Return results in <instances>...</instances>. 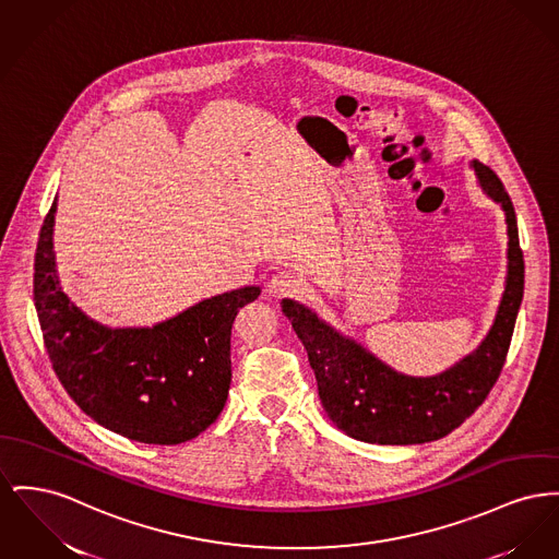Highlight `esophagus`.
I'll use <instances>...</instances> for the list:
<instances>
[{
	"mask_svg": "<svg viewBox=\"0 0 559 559\" xmlns=\"http://www.w3.org/2000/svg\"><path fill=\"white\" fill-rule=\"evenodd\" d=\"M301 278L294 270H278L267 283V292L274 297L294 296L301 292Z\"/></svg>",
	"mask_w": 559,
	"mask_h": 559,
	"instance_id": "esophagus-1",
	"label": "esophagus"
}]
</instances>
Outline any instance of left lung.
<instances>
[{
  "label": "left lung",
  "instance_id": "left-lung-1",
  "mask_svg": "<svg viewBox=\"0 0 559 559\" xmlns=\"http://www.w3.org/2000/svg\"><path fill=\"white\" fill-rule=\"evenodd\" d=\"M473 166L484 192L502 204L509 228L504 296L488 337L473 355L439 376L409 378L333 331L306 306L294 299L281 301L308 353L331 423L353 439L380 445L437 441L471 418L498 382L524 297V253L515 209L502 181L490 166Z\"/></svg>",
  "mask_w": 559,
  "mask_h": 559
}]
</instances>
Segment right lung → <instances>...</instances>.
<instances>
[{"label":"right lung","mask_w":559,"mask_h":559,"mask_svg":"<svg viewBox=\"0 0 559 559\" xmlns=\"http://www.w3.org/2000/svg\"><path fill=\"white\" fill-rule=\"evenodd\" d=\"M55 211L57 200L35 249L34 299L44 346L67 394L100 427L132 441L177 445L194 439L226 405L231 325L260 287L204 299L154 328H103L59 287Z\"/></svg>","instance_id":"add662e5"}]
</instances>
